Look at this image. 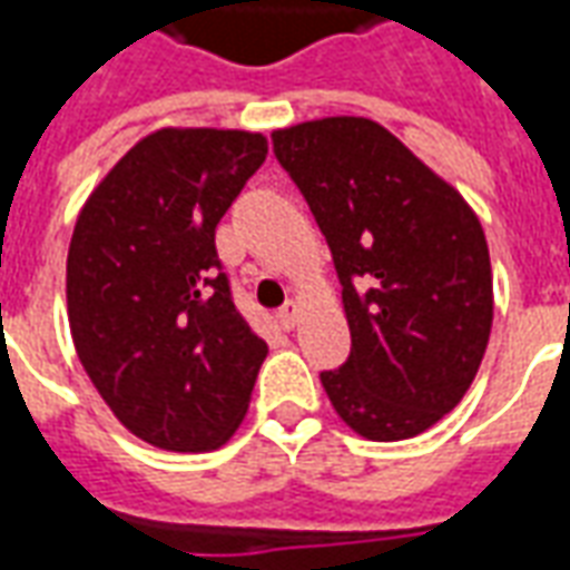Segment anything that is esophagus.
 <instances>
[{
    "label": "esophagus",
    "mask_w": 570,
    "mask_h": 570,
    "mask_svg": "<svg viewBox=\"0 0 570 570\" xmlns=\"http://www.w3.org/2000/svg\"><path fill=\"white\" fill-rule=\"evenodd\" d=\"M277 321H281V326H284V330H293V326L298 323V305H296V302H286L284 308L277 311Z\"/></svg>",
    "instance_id": "esophagus-1"
}]
</instances>
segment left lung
Segmentation results:
<instances>
[{"instance_id":"8db88e82","label":"left lung","mask_w":570,"mask_h":570,"mask_svg":"<svg viewBox=\"0 0 570 570\" xmlns=\"http://www.w3.org/2000/svg\"><path fill=\"white\" fill-rule=\"evenodd\" d=\"M272 142L342 284L351 354L321 372L326 396L366 440L419 436L461 403L489 345L494 296L476 213L370 118L305 121Z\"/></svg>"}]
</instances>
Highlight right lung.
<instances>
[{"mask_svg": "<svg viewBox=\"0 0 570 570\" xmlns=\"http://www.w3.org/2000/svg\"><path fill=\"white\" fill-rule=\"evenodd\" d=\"M265 155L249 130H155L94 188L69 240L81 366L112 415L167 452L219 449L268 354L216 256V225Z\"/></svg>", "mask_w": 570, "mask_h": 570, "instance_id": "obj_1", "label": "right lung"}]
</instances>
